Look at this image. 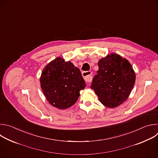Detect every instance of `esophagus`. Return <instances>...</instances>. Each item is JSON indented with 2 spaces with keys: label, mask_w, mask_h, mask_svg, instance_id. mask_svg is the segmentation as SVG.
I'll return each mask as SVG.
<instances>
[{
  "label": "esophagus",
  "mask_w": 158,
  "mask_h": 158,
  "mask_svg": "<svg viewBox=\"0 0 158 158\" xmlns=\"http://www.w3.org/2000/svg\"><path fill=\"white\" fill-rule=\"evenodd\" d=\"M92 73L90 71L88 72H84L82 73V76L84 78V80L86 82H91L92 80Z\"/></svg>",
  "instance_id": "1"
}]
</instances>
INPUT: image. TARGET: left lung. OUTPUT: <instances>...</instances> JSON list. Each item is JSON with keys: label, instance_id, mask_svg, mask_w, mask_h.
<instances>
[{"label": "left lung", "instance_id": "8db88e82", "mask_svg": "<svg viewBox=\"0 0 158 158\" xmlns=\"http://www.w3.org/2000/svg\"><path fill=\"white\" fill-rule=\"evenodd\" d=\"M98 65L91 88L104 106L116 108L129 97L136 81L135 72L127 58L114 53L102 58Z\"/></svg>", "mask_w": 158, "mask_h": 158}]
</instances>
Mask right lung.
I'll list each match as a JSON object with an SVG mask.
<instances>
[{"mask_svg":"<svg viewBox=\"0 0 158 158\" xmlns=\"http://www.w3.org/2000/svg\"><path fill=\"white\" fill-rule=\"evenodd\" d=\"M40 81L48 102L60 110L73 105L79 98L80 91L86 86L79 69L60 56L44 67Z\"/></svg>","mask_w":158,"mask_h":158,"instance_id":"right-lung-1","label":"right lung"}]
</instances>
